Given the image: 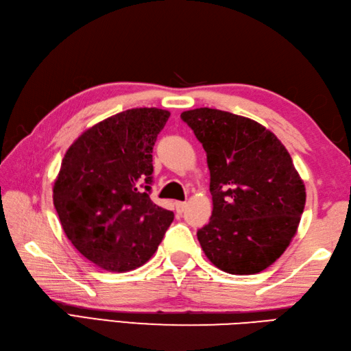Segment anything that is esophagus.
Listing matches in <instances>:
<instances>
[{
	"label": "esophagus",
	"mask_w": 351,
	"mask_h": 351,
	"mask_svg": "<svg viewBox=\"0 0 351 351\" xmlns=\"http://www.w3.org/2000/svg\"><path fill=\"white\" fill-rule=\"evenodd\" d=\"M175 207H176L178 213H182L185 210V207H187V204H185V202H175Z\"/></svg>",
	"instance_id": "34e87169"
}]
</instances>
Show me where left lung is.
<instances>
[{
	"label": "left lung",
	"mask_w": 351,
	"mask_h": 351,
	"mask_svg": "<svg viewBox=\"0 0 351 351\" xmlns=\"http://www.w3.org/2000/svg\"><path fill=\"white\" fill-rule=\"evenodd\" d=\"M181 119L202 143L213 211L197 240L210 262L232 276L265 271L280 258L306 205L292 158L263 125L221 109L197 108Z\"/></svg>",
	"instance_id": "obj_1"
}]
</instances>
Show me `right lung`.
Masks as SVG:
<instances>
[{"mask_svg":"<svg viewBox=\"0 0 351 351\" xmlns=\"http://www.w3.org/2000/svg\"><path fill=\"white\" fill-rule=\"evenodd\" d=\"M170 112L134 108L88 128L68 147L53 184L65 236L109 272L136 269L154 256L173 211L150 201L152 150Z\"/></svg>","mask_w":351,"mask_h":351,"instance_id":"right-lung-1","label":"right lung"}]
</instances>
